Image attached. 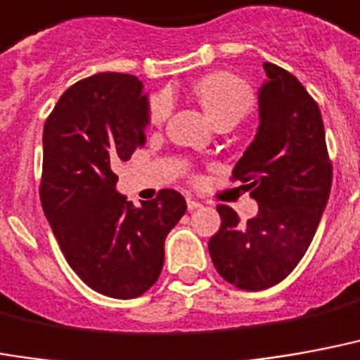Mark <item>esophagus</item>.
Instances as JSON below:
<instances>
[{
	"instance_id": "34e87169",
	"label": "esophagus",
	"mask_w": 360,
	"mask_h": 360,
	"mask_svg": "<svg viewBox=\"0 0 360 360\" xmlns=\"http://www.w3.org/2000/svg\"><path fill=\"white\" fill-rule=\"evenodd\" d=\"M200 206H202L200 202L193 200V198H187V207H188V212H193V210H196V207H200Z\"/></svg>"
}]
</instances>
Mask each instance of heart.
<instances>
[{
    "label": "heart",
    "mask_w": 360,
    "mask_h": 360,
    "mask_svg": "<svg viewBox=\"0 0 360 360\" xmlns=\"http://www.w3.org/2000/svg\"><path fill=\"white\" fill-rule=\"evenodd\" d=\"M193 93L210 120L214 122V126L223 120L240 122L254 105V93L248 87V84L229 72H214L196 79L193 85ZM172 95L166 91L156 93L148 105L150 126H164L172 114Z\"/></svg>",
    "instance_id": "b5f03b06"
}]
</instances>
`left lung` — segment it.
Returning a JSON list of instances; mask_svg holds the SVG:
<instances>
[{
    "mask_svg": "<svg viewBox=\"0 0 360 360\" xmlns=\"http://www.w3.org/2000/svg\"><path fill=\"white\" fill-rule=\"evenodd\" d=\"M257 135L233 169V181L259 204L240 223L221 204L219 231L207 250L217 273L240 290L275 286L295 269L319 227L332 187L324 124L315 98L294 74L263 65Z\"/></svg>",
    "mask_w": 360,
    "mask_h": 360,
    "instance_id": "obj_1",
    "label": "left lung"
}]
</instances>
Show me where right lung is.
<instances>
[{"instance_id":"1","label":"right lung","mask_w":360,"mask_h":360,"mask_svg":"<svg viewBox=\"0 0 360 360\" xmlns=\"http://www.w3.org/2000/svg\"><path fill=\"white\" fill-rule=\"evenodd\" d=\"M148 101L137 76L101 72L68 87L44 126L39 198L74 273L98 294L139 297L158 281L167 233L187 212L162 188L135 207L112 167L145 145Z\"/></svg>"}]
</instances>
